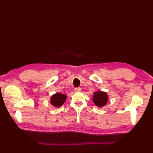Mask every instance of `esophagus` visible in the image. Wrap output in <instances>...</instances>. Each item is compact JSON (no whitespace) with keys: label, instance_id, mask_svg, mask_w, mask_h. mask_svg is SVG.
<instances>
[{"label":"esophagus","instance_id":"34e87169","mask_svg":"<svg viewBox=\"0 0 153 153\" xmlns=\"http://www.w3.org/2000/svg\"><path fill=\"white\" fill-rule=\"evenodd\" d=\"M74 89L76 91H81V88H79V87H77V88H75Z\"/></svg>","mask_w":153,"mask_h":153}]
</instances>
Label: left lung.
<instances>
[{"label":"left lung","instance_id":"1","mask_svg":"<svg viewBox=\"0 0 153 153\" xmlns=\"http://www.w3.org/2000/svg\"><path fill=\"white\" fill-rule=\"evenodd\" d=\"M108 100V95L106 92L102 91H98L94 92L93 96V101L95 105L101 108V107L105 106Z\"/></svg>","mask_w":153,"mask_h":153}]
</instances>
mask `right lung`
Here are the masks:
<instances>
[{
  "label": "right lung",
  "mask_w": 153,
  "mask_h": 153,
  "mask_svg": "<svg viewBox=\"0 0 153 153\" xmlns=\"http://www.w3.org/2000/svg\"><path fill=\"white\" fill-rule=\"evenodd\" d=\"M66 98L67 96L64 94H61L60 93H55L51 97V104L53 106L58 108L63 105L66 101Z\"/></svg>",
  "instance_id": "right-lung-1"
}]
</instances>
